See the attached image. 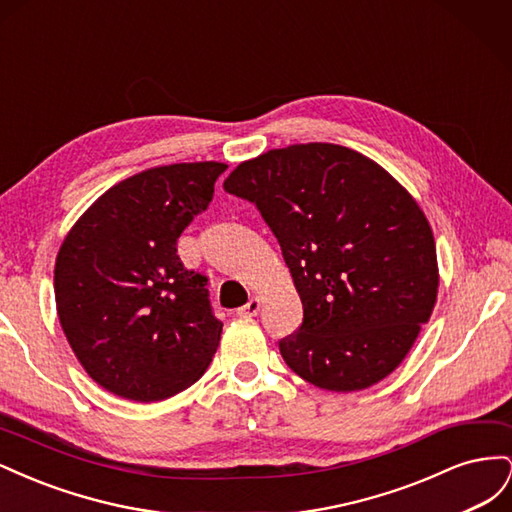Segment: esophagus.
I'll return each mask as SVG.
<instances>
[{
	"label": "esophagus",
	"instance_id": "obj_1",
	"mask_svg": "<svg viewBox=\"0 0 512 512\" xmlns=\"http://www.w3.org/2000/svg\"><path fill=\"white\" fill-rule=\"evenodd\" d=\"M260 312V299L258 297H252L250 301H247L243 307L237 309V314L241 318H250V316H256Z\"/></svg>",
	"mask_w": 512,
	"mask_h": 512
}]
</instances>
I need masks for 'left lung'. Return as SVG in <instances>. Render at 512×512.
<instances>
[{
    "mask_svg": "<svg viewBox=\"0 0 512 512\" xmlns=\"http://www.w3.org/2000/svg\"><path fill=\"white\" fill-rule=\"evenodd\" d=\"M280 241L303 303L286 365L324 391L352 393L406 359L438 299L436 241L423 209L363 153L307 143L241 162L224 181Z\"/></svg>",
    "mask_w": 512,
    "mask_h": 512,
    "instance_id": "left-lung-1",
    "label": "left lung"
}]
</instances>
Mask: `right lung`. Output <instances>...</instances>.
<instances>
[{"mask_svg":"<svg viewBox=\"0 0 512 512\" xmlns=\"http://www.w3.org/2000/svg\"><path fill=\"white\" fill-rule=\"evenodd\" d=\"M228 166L181 162L106 190L70 228L55 260L61 329L91 380L130 401H162L205 374L220 344L207 277L177 239Z\"/></svg>","mask_w":512,"mask_h":512,"instance_id":"add662e5","label":"right lung"}]
</instances>
